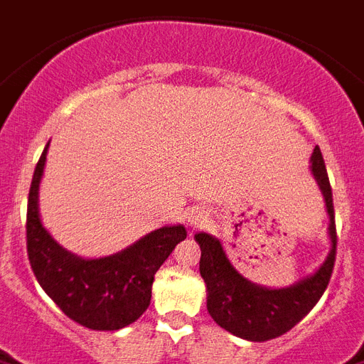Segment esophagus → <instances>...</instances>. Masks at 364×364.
<instances>
[{"label": "esophagus", "instance_id": "34e87169", "mask_svg": "<svg viewBox=\"0 0 364 364\" xmlns=\"http://www.w3.org/2000/svg\"><path fill=\"white\" fill-rule=\"evenodd\" d=\"M206 221H208V215H206L204 210L191 208L188 212V223L191 227H203V225H206Z\"/></svg>", "mask_w": 364, "mask_h": 364}]
</instances>
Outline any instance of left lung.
<instances>
[{
    "mask_svg": "<svg viewBox=\"0 0 364 364\" xmlns=\"http://www.w3.org/2000/svg\"><path fill=\"white\" fill-rule=\"evenodd\" d=\"M311 164L312 176L326 200L331 238V251L312 275L284 288L258 287L236 272L218 238L206 232L195 234V242L200 245L199 269L206 284L210 316L236 337L251 342L281 337L307 316L329 284L337 255V229L331 184L318 146L312 152Z\"/></svg>",
    "mask_w": 364,
    "mask_h": 364,
    "instance_id": "left-lung-1",
    "label": "left lung"
}]
</instances>
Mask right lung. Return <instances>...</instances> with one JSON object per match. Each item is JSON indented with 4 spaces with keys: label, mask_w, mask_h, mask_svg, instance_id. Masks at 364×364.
I'll return each instance as SVG.
<instances>
[{
    "label": "right lung",
    "mask_w": 364,
    "mask_h": 364,
    "mask_svg": "<svg viewBox=\"0 0 364 364\" xmlns=\"http://www.w3.org/2000/svg\"><path fill=\"white\" fill-rule=\"evenodd\" d=\"M46 145L35 167L27 200V255L42 290L70 320L96 331H117L149 309L156 272L176 243L186 240L184 225L161 227L119 253L81 258L59 245L38 214Z\"/></svg>",
    "instance_id": "1"
}]
</instances>
